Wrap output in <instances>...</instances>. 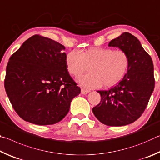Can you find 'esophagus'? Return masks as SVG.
Masks as SVG:
<instances>
[{
    "label": "esophagus",
    "instance_id": "34e87169",
    "mask_svg": "<svg viewBox=\"0 0 160 160\" xmlns=\"http://www.w3.org/2000/svg\"><path fill=\"white\" fill-rule=\"evenodd\" d=\"M89 92H90V91H88V90H86V89H85V88H82V91H81V93H82L83 95L87 94V93H89Z\"/></svg>",
    "mask_w": 160,
    "mask_h": 160
}]
</instances>
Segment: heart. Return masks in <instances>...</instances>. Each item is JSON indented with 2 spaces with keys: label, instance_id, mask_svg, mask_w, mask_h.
<instances>
[{
  "label": "heart",
  "instance_id": "obj_1",
  "mask_svg": "<svg viewBox=\"0 0 160 160\" xmlns=\"http://www.w3.org/2000/svg\"><path fill=\"white\" fill-rule=\"evenodd\" d=\"M130 60L127 52L109 48H91L79 53L69 52L66 56V67L70 74L79 77L77 82L86 88H109L123 79L128 71Z\"/></svg>",
  "mask_w": 160,
  "mask_h": 160
}]
</instances>
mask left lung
<instances>
[{"label":"left lung","instance_id":"8db88e82","mask_svg":"<svg viewBox=\"0 0 160 160\" xmlns=\"http://www.w3.org/2000/svg\"><path fill=\"white\" fill-rule=\"evenodd\" d=\"M108 46L127 52L129 66L117 86L110 90L98 91L101 101L92 110L102 124L121 127L135 122L146 108L155 88L154 66L152 58L141 42L130 33H123Z\"/></svg>","mask_w":160,"mask_h":160}]
</instances>
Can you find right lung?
Segmentation results:
<instances>
[{
	"label": "right lung",
	"mask_w": 160,
	"mask_h": 160,
	"mask_svg": "<svg viewBox=\"0 0 160 160\" xmlns=\"http://www.w3.org/2000/svg\"><path fill=\"white\" fill-rule=\"evenodd\" d=\"M64 50L55 41L33 35L10 58L5 89L14 110L24 121L56 124L80 93L67 69Z\"/></svg>",
	"instance_id": "add662e5"
}]
</instances>
